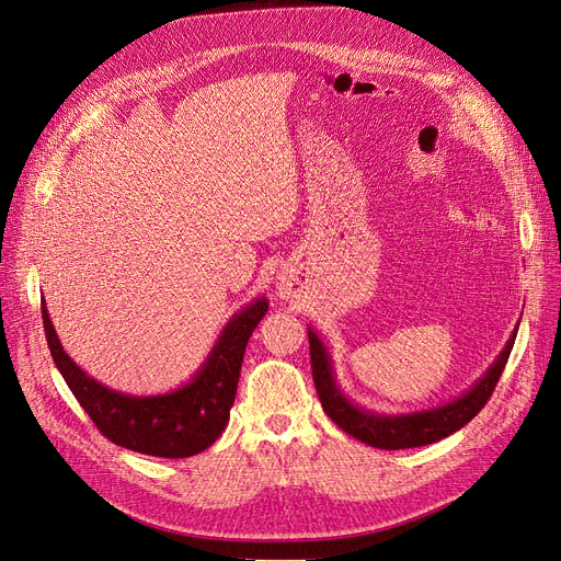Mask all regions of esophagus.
Masks as SVG:
<instances>
[{"instance_id": "34e87169", "label": "esophagus", "mask_w": 561, "mask_h": 561, "mask_svg": "<svg viewBox=\"0 0 561 561\" xmlns=\"http://www.w3.org/2000/svg\"><path fill=\"white\" fill-rule=\"evenodd\" d=\"M289 285H291V283H287V280H280V283H278V289H280L283 297H289Z\"/></svg>"}]
</instances>
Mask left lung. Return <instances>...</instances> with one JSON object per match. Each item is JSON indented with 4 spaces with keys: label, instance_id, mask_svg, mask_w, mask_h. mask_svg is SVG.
<instances>
[{
    "label": "left lung",
    "instance_id": "8db88e82",
    "mask_svg": "<svg viewBox=\"0 0 561 561\" xmlns=\"http://www.w3.org/2000/svg\"><path fill=\"white\" fill-rule=\"evenodd\" d=\"M516 333L518 329H514L510 342L504 344L502 354L486 369V375L479 379L468 392L457 397L455 402H447L445 407L420 411V413L379 415L356 407L344 397V392L335 383L331 356L327 352L324 342L314 335L312 329H308L310 365H312V379H314L319 402H322L327 415L340 426L342 432L358 438L365 445L379 447V449H407V447L432 445L440 438H447L449 434L459 432L461 426H466L479 411L484 409V404L491 399L502 377L506 360H510Z\"/></svg>",
    "mask_w": 561,
    "mask_h": 561
}]
</instances>
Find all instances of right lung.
Listing matches in <instances>:
<instances>
[{"instance_id": "1", "label": "right lung", "mask_w": 561, "mask_h": 561, "mask_svg": "<svg viewBox=\"0 0 561 561\" xmlns=\"http://www.w3.org/2000/svg\"><path fill=\"white\" fill-rule=\"evenodd\" d=\"M270 310L264 297L237 312L196 377L167 394L131 397L89 377L64 352L45 301L41 304L49 354L93 424L112 443L150 457L186 459L207 449L226 430L249 337Z\"/></svg>"}]
</instances>
